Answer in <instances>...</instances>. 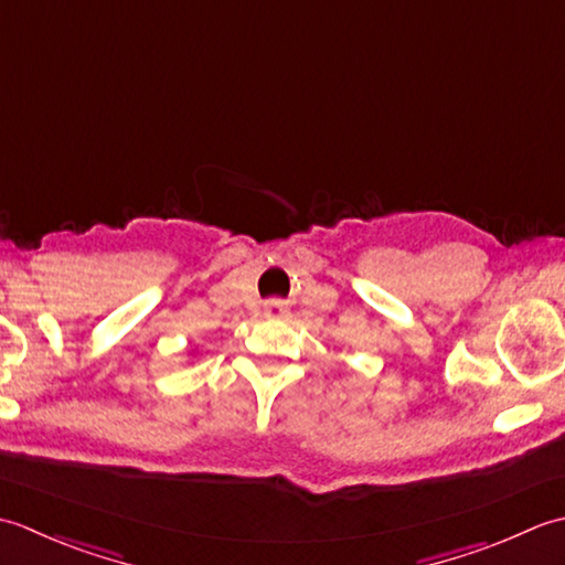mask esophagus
Masks as SVG:
<instances>
[{
  "mask_svg": "<svg viewBox=\"0 0 565 565\" xmlns=\"http://www.w3.org/2000/svg\"><path fill=\"white\" fill-rule=\"evenodd\" d=\"M262 313H264V318H267V320H284V318H289L291 310H289V306H286L284 301H276V298H274V301L264 303Z\"/></svg>",
  "mask_w": 565,
  "mask_h": 565,
  "instance_id": "obj_1",
  "label": "esophagus"
}]
</instances>
